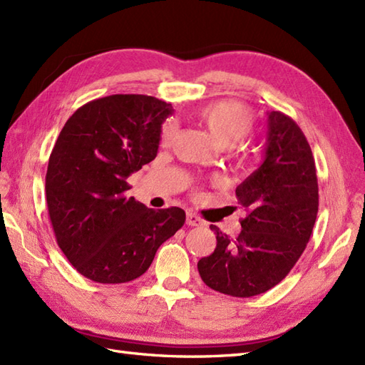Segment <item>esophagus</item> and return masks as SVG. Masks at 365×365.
Here are the masks:
<instances>
[{
    "mask_svg": "<svg viewBox=\"0 0 365 365\" xmlns=\"http://www.w3.org/2000/svg\"><path fill=\"white\" fill-rule=\"evenodd\" d=\"M186 224L191 225V227H202L203 221L199 216H196L194 213H190V211H188V213H186Z\"/></svg>",
    "mask_w": 365,
    "mask_h": 365,
    "instance_id": "34e87169",
    "label": "esophagus"
}]
</instances>
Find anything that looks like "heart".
I'll use <instances>...</instances> for the list:
<instances>
[{
    "mask_svg": "<svg viewBox=\"0 0 365 365\" xmlns=\"http://www.w3.org/2000/svg\"><path fill=\"white\" fill-rule=\"evenodd\" d=\"M197 118L219 146H232L236 141H240L252 130L253 123H255L250 110L244 104L233 103V101H221V103L202 107L197 112ZM174 133V123H166L162 129V135H160L163 146L171 143Z\"/></svg>",
    "mask_w": 365,
    "mask_h": 365,
    "instance_id": "obj_1",
    "label": "heart"
}]
</instances>
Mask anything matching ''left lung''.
<instances>
[{
  "instance_id": "8db88e82",
  "label": "left lung",
  "mask_w": 365,
  "mask_h": 365,
  "mask_svg": "<svg viewBox=\"0 0 365 365\" xmlns=\"http://www.w3.org/2000/svg\"><path fill=\"white\" fill-rule=\"evenodd\" d=\"M264 160L236 188L247 211L232 240L216 225V249L199 259L200 278L232 297L272 289L291 272L311 238L319 211V185L309 143L292 118L267 113Z\"/></svg>"
}]
</instances>
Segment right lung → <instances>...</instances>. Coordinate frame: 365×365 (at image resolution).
<instances>
[{"label": "right lung", "mask_w": 365, "mask_h": 365, "mask_svg": "<svg viewBox=\"0 0 365 365\" xmlns=\"http://www.w3.org/2000/svg\"><path fill=\"white\" fill-rule=\"evenodd\" d=\"M171 104L146 95L90 101L63 125L46 171L48 213L58 247L91 282L141 277L185 224L179 207L148 208L127 196V177L157 157Z\"/></svg>", "instance_id": "right-lung-1"}]
</instances>
